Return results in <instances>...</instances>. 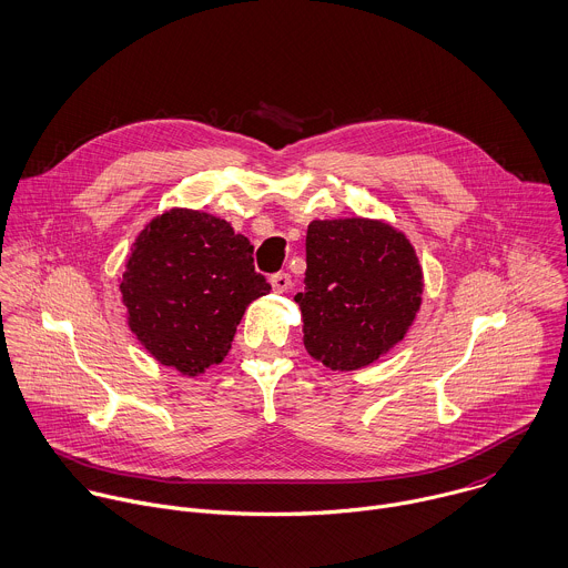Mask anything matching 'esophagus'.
Wrapping results in <instances>:
<instances>
[{
    "label": "esophagus",
    "mask_w": 568,
    "mask_h": 568,
    "mask_svg": "<svg viewBox=\"0 0 568 568\" xmlns=\"http://www.w3.org/2000/svg\"><path fill=\"white\" fill-rule=\"evenodd\" d=\"M268 282H271V288L275 293H286L291 288V275L288 273H275V275H271Z\"/></svg>",
    "instance_id": "34e87169"
}]
</instances>
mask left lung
I'll list each match as a JSON object with an SVG mask.
<instances>
[{"mask_svg": "<svg viewBox=\"0 0 568 568\" xmlns=\"http://www.w3.org/2000/svg\"><path fill=\"white\" fill-rule=\"evenodd\" d=\"M302 308L306 353L337 373L377 362L413 326L424 273L410 240L384 220H313Z\"/></svg>", "mask_w": 568, "mask_h": 568, "instance_id": "obj_1", "label": "left lung"}]
</instances>
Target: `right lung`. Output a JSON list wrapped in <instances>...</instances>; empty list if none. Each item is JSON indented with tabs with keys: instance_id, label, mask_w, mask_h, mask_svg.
I'll return each instance as SVG.
<instances>
[{
	"instance_id": "right-lung-1",
	"label": "right lung",
	"mask_w": 568,
	"mask_h": 568,
	"mask_svg": "<svg viewBox=\"0 0 568 568\" xmlns=\"http://www.w3.org/2000/svg\"><path fill=\"white\" fill-rule=\"evenodd\" d=\"M120 291L149 355L197 377L229 355L248 304L271 284L253 268L251 242L226 220L175 206L138 233Z\"/></svg>"
}]
</instances>
